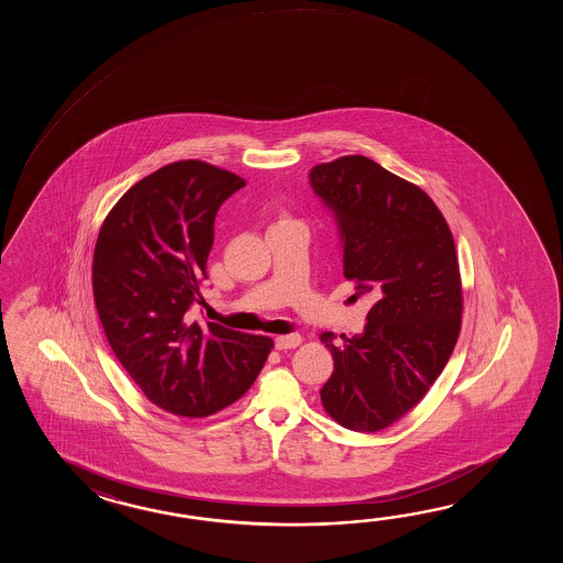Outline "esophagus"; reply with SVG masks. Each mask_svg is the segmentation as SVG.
Masks as SVG:
<instances>
[{
    "label": "esophagus",
    "instance_id": "1",
    "mask_svg": "<svg viewBox=\"0 0 563 563\" xmlns=\"http://www.w3.org/2000/svg\"><path fill=\"white\" fill-rule=\"evenodd\" d=\"M277 350H291L301 344V335L299 334H282L277 335L276 340Z\"/></svg>",
    "mask_w": 563,
    "mask_h": 563
}]
</instances>
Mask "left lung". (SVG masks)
Wrapping results in <instances>:
<instances>
[{"label": "left lung", "instance_id": "8db88e82", "mask_svg": "<svg viewBox=\"0 0 563 563\" xmlns=\"http://www.w3.org/2000/svg\"><path fill=\"white\" fill-rule=\"evenodd\" d=\"M311 189L334 213L344 277L374 298L360 335H320L334 358L323 410L350 431L378 432L429 393L455 350L463 287L455 240L415 183L368 156L311 168Z\"/></svg>", "mask_w": 563, "mask_h": 563}]
</instances>
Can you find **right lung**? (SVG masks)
Wrapping results in <instances>:
<instances>
[{
    "mask_svg": "<svg viewBox=\"0 0 563 563\" xmlns=\"http://www.w3.org/2000/svg\"><path fill=\"white\" fill-rule=\"evenodd\" d=\"M245 180L205 161H177L132 185L110 209L92 260L108 344L144 396L177 417L233 405L264 368L274 340L192 322L223 201Z\"/></svg>",
    "mask_w": 563,
    "mask_h": 563,
    "instance_id": "obj_1",
    "label": "right lung"
}]
</instances>
